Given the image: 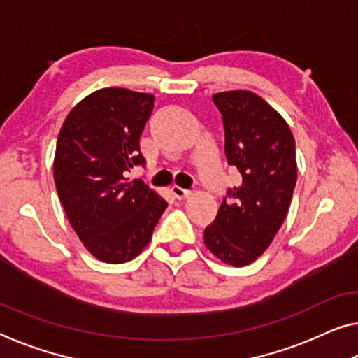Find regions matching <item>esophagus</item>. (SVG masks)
I'll use <instances>...</instances> for the list:
<instances>
[{
    "label": "esophagus",
    "mask_w": 358,
    "mask_h": 358,
    "mask_svg": "<svg viewBox=\"0 0 358 358\" xmlns=\"http://www.w3.org/2000/svg\"><path fill=\"white\" fill-rule=\"evenodd\" d=\"M171 194L174 195V198H178V200H185V198H189L192 195V192L180 189V187H173Z\"/></svg>",
    "instance_id": "34e87169"
}]
</instances>
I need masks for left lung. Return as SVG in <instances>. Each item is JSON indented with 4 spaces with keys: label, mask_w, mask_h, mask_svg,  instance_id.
Listing matches in <instances>:
<instances>
[{
    "label": "left lung",
    "mask_w": 358,
    "mask_h": 358,
    "mask_svg": "<svg viewBox=\"0 0 358 358\" xmlns=\"http://www.w3.org/2000/svg\"><path fill=\"white\" fill-rule=\"evenodd\" d=\"M213 102L222 115L225 158L241 180L227 189L205 245L217 259L243 267L267 250L287 217L298 178L294 137L255 92H219Z\"/></svg>",
    "instance_id": "obj_1"
}]
</instances>
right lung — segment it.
<instances>
[{
	"instance_id": "right-lung-1",
	"label": "right lung",
	"mask_w": 358,
	"mask_h": 358,
	"mask_svg": "<svg viewBox=\"0 0 358 358\" xmlns=\"http://www.w3.org/2000/svg\"><path fill=\"white\" fill-rule=\"evenodd\" d=\"M155 97L124 87L92 92L60 128L54 182L71 227L92 256L108 264L136 257L168 203L128 173L144 166L139 139Z\"/></svg>"
}]
</instances>
